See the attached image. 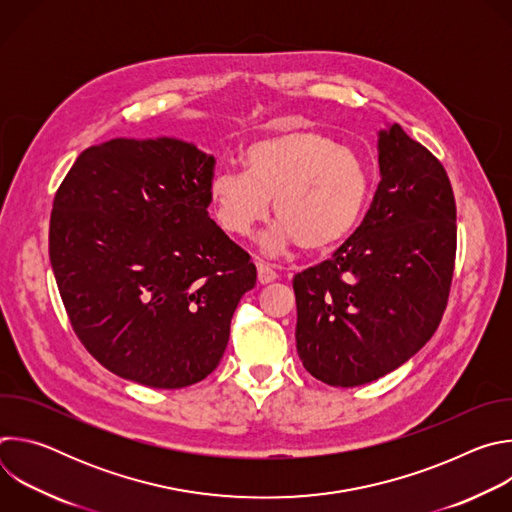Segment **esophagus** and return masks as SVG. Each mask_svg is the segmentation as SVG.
Returning <instances> with one entry per match:
<instances>
[{"mask_svg":"<svg viewBox=\"0 0 512 512\" xmlns=\"http://www.w3.org/2000/svg\"><path fill=\"white\" fill-rule=\"evenodd\" d=\"M257 279H259L261 285H267V283H271V281L277 279V273H275L267 263L259 261V263H257Z\"/></svg>","mask_w":512,"mask_h":512,"instance_id":"34e87169","label":"esophagus"}]
</instances>
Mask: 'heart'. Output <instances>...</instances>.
Here are the masks:
<instances>
[{"mask_svg": "<svg viewBox=\"0 0 512 512\" xmlns=\"http://www.w3.org/2000/svg\"><path fill=\"white\" fill-rule=\"evenodd\" d=\"M245 172L218 170L208 182V200L218 227L247 237L269 216L279 225L263 239L269 255L300 243L326 251L356 227L369 196L362 160L322 131L302 127L253 143L243 156Z\"/></svg>", "mask_w": 512, "mask_h": 512, "instance_id": "heart-1", "label": "heart"}]
</instances>
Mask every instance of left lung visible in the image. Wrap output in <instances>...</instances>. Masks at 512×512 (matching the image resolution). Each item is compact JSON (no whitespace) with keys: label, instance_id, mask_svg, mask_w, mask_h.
<instances>
[{"label":"left lung","instance_id":"8db88e82","mask_svg":"<svg viewBox=\"0 0 512 512\" xmlns=\"http://www.w3.org/2000/svg\"><path fill=\"white\" fill-rule=\"evenodd\" d=\"M381 182L362 225L294 277L296 346L306 371L358 387L399 369L442 322L456 261V200L427 148L379 131Z\"/></svg>","mask_w":512,"mask_h":512}]
</instances>
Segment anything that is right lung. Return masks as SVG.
<instances>
[{
    "label": "right lung",
    "instance_id": "right-lung-1",
    "mask_svg": "<svg viewBox=\"0 0 512 512\" xmlns=\"http://www.w3.org/2000/svg\"><path fill=\"white\" fill-rule=\"evenodd\" d=\"M214 158L176 137L85 150L50 214V263L85 348L121 379L182 389L221 362L251 257L208 216Z\"/></svg>",
    "mask_w": 512,
    "mask_h": 512
}]
</instances>
